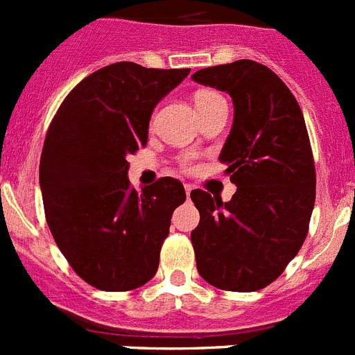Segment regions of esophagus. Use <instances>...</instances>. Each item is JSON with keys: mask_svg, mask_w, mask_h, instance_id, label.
<instances>
[{"mask_svg": "<svg viewBox=\"0 0 355 355\" xmlns=\"http://www.w3.org/2000/svg\"><path fill=\"white\" fill-rule=\"evenodd\" d=\"M192 190H193L192 184H184V192H187L188 199H190V193H192Z\"/></svg>", "mask_w": 355, "mask_h": 355, "instance_id": "1", "label": "esophagus"}]
</instances>
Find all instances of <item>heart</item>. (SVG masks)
Returning <instances> with one entry per match:
<instances>
[{
	"mask_svg": "<svg viewBox=\"0 0 355 355\" xmlns=\"http://www.w3.org/2000/svg\"><path fill=\"white\" fill-rule=\"evenodd\" d=\"M215 97H220L216 92H211V90H205V92H199L196 97V103H205L209 101V99H215ZM183 168H190V158H184L183 159Z\"/></svg>",
	"mask_w": 355,
	"mask_h": 355,
	"instance_id": "1",
	"label": "heart"
}]
</instances>
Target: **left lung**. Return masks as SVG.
<instances>
[{
    "label": "left lung",
    "mask_w": 355,
    "mask_h": 355,
    "mask_svg": "<svg viewBox=\"0 0 355 355\" xmlns=\"http://www.w3.org/2000/svg\"><path fill=\"white\" fill-rule=\"evenodd\" d=\"M192 80L233 97L220 162L238 187L229 202L205 190L190 193L200 215L192 231L197 270L218 290H261L297 256L315 206V159L302 110L284 81L254 60L200 69Z\"/></svg>",
    "instance_id": "8db88e82"
}]
</instances>
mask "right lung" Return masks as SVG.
Instances as JSON below:
<instances>
[{"label": "right lung", "mask_w": 355, "mask_h": 355, "mask_svg": "<svg viewBox=\"0 0 355 355\" xmlns=\"http://www.w3.org/2000/svg\"><path fill=\"white\" fill-rule=\"evenodd\" d=\"M190 69L117 62L67 94L44 140L39 180L56 245L85 283L130 291L155 277L181 181L159 178L137 192L128 156L147 144L149 119Z\"/></svg>", "instance_id": "1"}]
</instances>
